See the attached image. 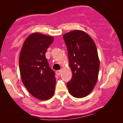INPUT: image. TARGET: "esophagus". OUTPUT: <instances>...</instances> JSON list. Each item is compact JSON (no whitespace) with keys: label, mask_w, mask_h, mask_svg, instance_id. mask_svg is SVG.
<instances>
[{"label":"esophagus","mask_w":123,"mask_h":123,"mask_svg":"<svg viewBox=\"0 0 123 123\" xmlns=\"http://www.w3.org/2000/svg\"><path fill=\"white\" fill-rule=\"evenodd\" d=\"M61 73H62V70H57L56 71L55 73L57 75H60L61 74Z\"/></svg>","instance_id":"34e87169"}]
</instances>
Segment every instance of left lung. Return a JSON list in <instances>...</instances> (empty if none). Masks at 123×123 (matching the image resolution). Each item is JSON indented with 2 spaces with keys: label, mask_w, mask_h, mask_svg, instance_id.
<instances>
[{
  "label": "left lung",
  "mask_w": 123,
  "mask_h": 123,
  "mask_svg": "<svg viewBox=\"0 0 123 123\" xmlns=\"http://www.w3.org/2000/svg\"><path fill=\"white\" fill-rule=\"evenodd\" d=\"M68 50L72 78L67 82L69 93L77 98L88 95L98 77L99 60L95 43L82 30H73L63 35Z\"/></svg>",
  "instance_id": "1"
}]
</instances>
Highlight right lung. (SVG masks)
<instances>
[{
  "mask_svg": "<svg viewBox=\"0 0 123 123\" xmlns=\"http://www.w3.org/2000/svg\"><path fill=\"white\" fill-rule=\"evenodd\" d=\"M53 41L51 36L33 33L25 40L20 52L19 66L22 83L31 95L40 100L50 99L55 91V73L45 56Z\"/></svg>",
  "mask_w": 123,
  "mask_h": 123,
  "instance_id": "add662e5",
  "label": "right lung"
}]
</instances>
